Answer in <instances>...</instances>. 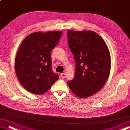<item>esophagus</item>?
I'll return each mask as SVG.
<instances>
[{"label":"esophagus","instance_id":"34e87169","mask_svg":"<svg viewBox=\"0 0 130 130\" xmlns=\"http://www.w3.org/2000/svg\"><path fill=\"white\" fill-rule=\"evenodd\" d=\"M61 77L62 78H65V73H62L61 74Z\"/></svg>","mask_w":130,"mask_h":130}]
</instances>
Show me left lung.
Returning a JSON list of instances; mask_svg holds the SVG:
<instances>
[{
  "instance_id": "1",
  "label": "left lung",
  "mask_w": 130,
  "mask_h": 130,
  "mask_svg": "<svg viewBox=\"0 0 130 130\" xmlns=\"http://www.w3.org/2000/svg\"><path fill=\"white\" fill-rule=\"evenodd\" d=\"M67 36L76 67L74 78L67 84L77 97L88 98L101 89L107 80L109 50L101 37L92 31L68 30Z\"/></svg>"
}]
</instances>
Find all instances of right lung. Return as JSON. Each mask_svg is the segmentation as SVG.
<instances>
[{
	"mask_svg": "<svg viewBox=\"0 0 130 130\" xmlns=\"http://www.w3.org/2000/svg\"><path fill=\"white\" fill-rule=\"evenodd\" d=\"M62 32H33L23 41L15 60L17 79L27 90L42 94L59 78L52 70L51 53Z\"/></svg>",
	"mask_w": 130,
	"mask_h": 130,
	"instance_id": "right-lung-1",
	"label": "right lung"
}]
</instances>
